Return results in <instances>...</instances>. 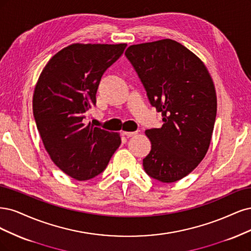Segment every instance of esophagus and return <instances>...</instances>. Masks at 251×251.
<instances>
[{"instance_id": "1", "label": "esophagus", "mask_w": 251, "mask_h": 251, "mask_svg": "<svg viewBox=\"0 0 251 251\" xmlns=\"http://www.w3.org/2000/svg\"><path fill=\"white\" fill-rule=\"evenodd\" d=\"M123 134L126 135V136H128V137H130V136H133V135L137 134V132H136V131H124Z\"/></svg>"}]
</instances>
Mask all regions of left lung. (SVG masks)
Instances as JSON below:
<instances>
[{
    "label": "left lung",
    "instance_id": "obj_1",
    "mask_svg": "<svg viewBox=\"0 0 251 251\" xmlns=\"http://www.w3.org/2000/svg\"><path fill=\"white\" fill-rule=\"evenodd\" d=\"M126 57L146 88L164 125L147 129L151 151L146 173L161 182L183 178L204 158L217 114L215 84L205 64L173 39L132 45Z\"/></svg>",
    "mask_w": 251,
    "mask_h": 251
}]
</instances>
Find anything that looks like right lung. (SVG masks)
I'll return each mask as SVG.
<instances>
[{
	"instance_id": "right-lung-1",
	"label": "right lung",
	"mask_w": 251,
	"mask_h": 251,
	"mask_svg": "<svg viewBox=\"0 0 251 251\" xmlns=\"http://www.w3.org/2000/svg\"><path fill=\"white\" fill-rule=\"evenodd\" d=\"M126 44H72L56 53L40 73L33 116L53 163L72 178L87 180L103 172L121 145L119 132L85 123L96 104L103 73Z\"/></svg>"
}]
</instances>
